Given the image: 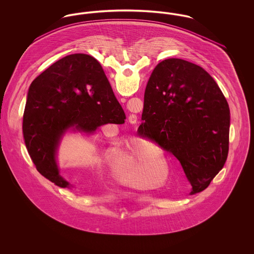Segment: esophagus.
<instances>
[{
    "label": "esophagus",
    "mask_w": 254,
    "mask_h": 254,
    "mask_svg": "<svg viewBox=\"0 0 254 254\" xmlns=\"http://www.w3.org/2000/svg\"><path fill=\"white\" fill-rule=\"evenodd\" d=\"M128 119H129V122L130 123H136V121H137V116L135 115V114H131L129 117H128Z\"/></svg>",
    "instance_id": "1"
}]
</instances>
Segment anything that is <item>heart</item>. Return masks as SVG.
Wrapping results in <instances>:
<instances>
[{
    "label": "heart",
    "mask_w": 254,
    "mask_h": 254,
    "mask_svg": "<svg viewBox=\"0 0 254 254\" xmlns=\"http://www.w3.org/2000/svg\"><path fill=\"white\" fill-rule=\"evenodd\" d=\"M165 159L161 146L154 141L134 142L126 152L117 153L112 160V169L116 176L127 184H139L142 175L149 183H157L164 170Z\"/></svg>",
    "instance_id": "obj_1"
}]
</instances>
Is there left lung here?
I'll return each mask as SVG.
<instances>
[{"instance_id":"obj_1","label":"left lung","mask_w":254,"mask_h":254,"mask_svg":"<svg viewBox=\"0 0 254 254\" xmlns=\"http://www.w3.org/2000/svg\"><path fill=\"white\" fill-rule=\"evenodd\" d=\"M139 135L176 158L191 185L205 190L229 153L230 108L213 78L201 66L170 58L159 63L145 87Z\"/></svg>"}]
</instances>
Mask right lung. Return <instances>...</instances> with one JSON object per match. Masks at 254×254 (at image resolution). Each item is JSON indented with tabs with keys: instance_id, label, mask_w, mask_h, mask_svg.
I'll use <instances>...</instances> for the list:
<instances>
[{
	"instance_id": "obj_1",
	"label": "right lung",
	"mask_w": 254,
	"mask_h": 254,
	"mask_svg": "<svg viewBox=\"0 0 254 254\" xmlns=\"http://www.w3.org/2000/svg\"><path fill=\"white\" fill-rule=\"evenodd\" d=\"M126 114L99 62L71 54L41 73L28 89L24 144L37 170L60 188L72 185L60 174L57 152L68 130L91 135L106 124L121 125Z\"/></svg>"
}]
</instances>
